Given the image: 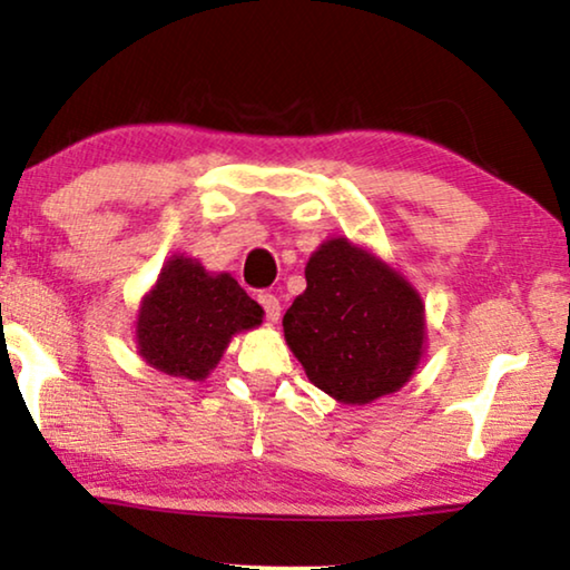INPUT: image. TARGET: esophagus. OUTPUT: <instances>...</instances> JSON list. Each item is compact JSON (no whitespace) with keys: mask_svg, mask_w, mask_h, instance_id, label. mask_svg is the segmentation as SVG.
Returning <instances> with one entry per match:
<instances>
[{"mask_svg":"<svg viewBox=\"0 0 570 570\" xmlns=\"http://www.w3.org/2000/svg\"><path fill=\"white\" fill-rule=\"evenodd\" d=\"M258 302L263 304V309H266L268 323H278V317H282V302H278V296L276 294H261Z\"/></svg>","mask_w":570,"mask_h":570,"instance_id":"34e87169","label":"esophagus"}]
</instances>
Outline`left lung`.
<instances>
[{"label": "left lung", "mask_w": 570, "mask_h": 570, "mask_svg": "<svg viewBox=\"0 0 570 570\" xmlns=\"http://www.w3.org/2000/svg\"><path fill=\"white\" fill-rule=\"evenodd\" d=\"M304 278L307 288L284 315V335L309 382L346 405L403 387L426 341L421 294L346 237L320 245Z\"/></svg>", "instance_id": "obj_1"}]
</instances>
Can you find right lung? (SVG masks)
<instances>
[{
	"label": "right lung",
	"instance_id": "right-lung-1",
	"mask_svg": "<svg viewBox=\"0 0 570 570\" xmlns=\"http://www.w3.org/2000/svg\"><path fill=\"white\" fill-rule=\"evenodd\" d=\"M263 323V307L229 274H208L202 263L173 255L136 320L144 362L183 380H206L232 335Z\"/></svg>",
	"mask_w": 570,
	"mask_h": 570
}]
</instances>
